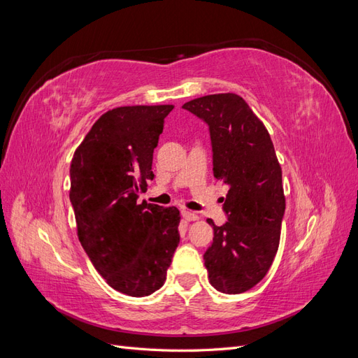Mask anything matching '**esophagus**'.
Here are the masks:
<instances>
[{
  "instance_id": "1",
  "label": "esophagus",
  "mask_w": 358,
  "mask_h": 358,
  "mask_svg": "<svg viewBox=\"0 0 358 358\" xmlns=\"http://www.w3.org/2000/svg\"><path fill=\"white\" fill-rule=\"evenodd\" d=\"M182 216H183V220H187V221H197L199 220V216L191 210H182Z\"/></svg>"
}]
</instances>
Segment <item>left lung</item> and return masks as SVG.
<instances>
[{"label":"left lung","mask_w":358,"mask_h":358,"mask_svg":"<svg viewBox=\"0 0 358 358\" xmlns=\"http://www.w3.org/2000/svg\"><path fill=\"white\" fill-rule=\"evenodd\" d=\"M209 125L213 175L230 187L229 222L212 220L213 242L204 252L209 282L241 294L262 280L278 252L285 212L282 169L264 124L241 95L212 94L182 106Z\"/></svg>","instance_id":"obj_1"}]
</instances>
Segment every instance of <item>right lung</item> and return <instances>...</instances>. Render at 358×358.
Returning a JSON list of instances; mask_svg holds the SVG:
<instances>
[{"instance_id": "1", "label": "right lung", "mask_w": 358, "mask_h": 358, "mask_svg": "<svg viewBox=\"0 0 358 358\" xmlns=\"http://www.w3.org/2000/svg\"><path fill=\"white\" fill-rule=\"evenodd\" d=\"M171 104L124 106L101 115L76 149L70 201L79 241L112 288L143 297L164 285L179 245L178 208L137 203Z\"/></svg>"}]
</instances>
